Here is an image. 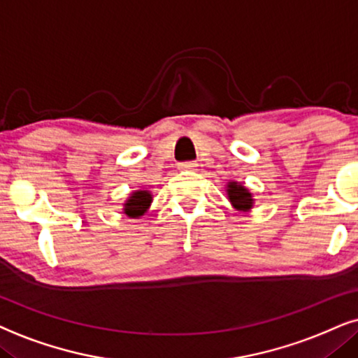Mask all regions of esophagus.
Returning <instances> with one entry per match:
<instances>
[{
    "mask_svg": "<svg viewBox=\"0 0 358 358\" xmlns=\"http://www.w3.org/2000/svg\"><path fill=\"white\" fill-rule=\"evenodd\" d=\"M178 169L180 170H187V171H194V170H198V164H196V162H182Z\"/></svg>",
    "mask_w": 358,
    "mask_h": 358,
    "instance_id": "esophagus-1",
    "label": "esophagus"
}]
</instances>
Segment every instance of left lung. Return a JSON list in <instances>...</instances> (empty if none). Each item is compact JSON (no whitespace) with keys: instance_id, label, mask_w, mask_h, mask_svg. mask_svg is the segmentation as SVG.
Returning <instances> with one entry per match:
<instances>
[{"instance_id":"left-lung-1","label":"left lung","mask_w":358,"mask_h":358,"mask_svg":"<svg viewBox=\"0 0 358 358\" xmlns=\"http://www.w3.org/2000/svg\"><path fill=\"white\" fill-rule=\"evenodd\" d=\"M226 188L229 201H231V204L237 209V211H250L252 206H254V198H252V193L244 187V185L237 182H229Z\"/></svg>"}]
</instances>
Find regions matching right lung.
<instances>
[{
    "instance_id": "right-lung-1",
    "label": "right lung",
    "mask_w": 358,
    "mask_h": 358,
    "mask_svg": "<svg viewBox=\"0 0 358 358\" xmlns=\"http://www.w3.org/2000/svg\"><path fill=\"white\" fill-rule=\"evenodd\" d=\"M152 203V193L147 189H137V192L131 193L127 201L124 203V214L129 217H141L147 209H149Z\"/></svg>"
}]
</instances>
